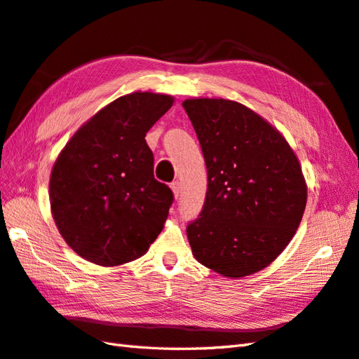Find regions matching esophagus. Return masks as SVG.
<instances>
[{
	"mask_svg": "<svg viewBox=\"0 0 359 359\" xmlns=\"http://www.w3.org/2000/svg\"><path fill=\"white\" fill-rule=\"evenodd\" d=\"M171 189L174 192V197H179V194H180V182L179 180H174L171 183Z\"/></svg>",
	"mask_w": 359,
	"mask_h": 359,
	"instance_id": "obj_1",
	"label": "esophagus"
}]
</instances>
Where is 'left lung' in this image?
I'll use <instances>...</instances> for the list:
<instances>
[{
    "label": "left lung",
    "instance_id": "8db88e82",
    "mask_svg": "<svg viewBox=\"0 0 359 359\" xmlns=\"http://www.w3.org/2000/svg\"><path fill=\"white\" fill-rule=\"evenodd\" d=\"M208 170L198 218L187 226L196 259L227 278L267 267L288 245L306 206L300 163L253 110L223 98L183 101Z\"/></svg>",
    "mask_w": 359,
    "mask_h": 359
}]
</instances>
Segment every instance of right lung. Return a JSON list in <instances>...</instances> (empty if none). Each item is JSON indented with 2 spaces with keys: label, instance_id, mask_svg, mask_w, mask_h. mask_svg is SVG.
I'll use <instances>...</instances> for the list:
<instances>
[{
  "label": "right lung",
  "instance_id": "add662e5",
  "mask_svg": "<svg viewBox=\"0 0 359 359\" xmlns=\"http://www.w3.org/2000/svg\"><path fill=\"white\" fill-rule=\"evenodd\" d=\"M172 106L170 95L119 97L81 126L50 179L54 222L81 258L112 267L140 258L161 233L174 201L156 180L145 133Z\"/></svg>",
  "mask_w": 359,
  "mask_h": 359
}]
</instances>
